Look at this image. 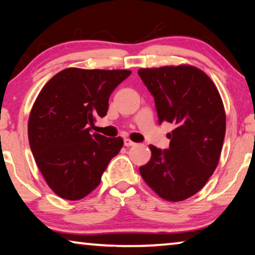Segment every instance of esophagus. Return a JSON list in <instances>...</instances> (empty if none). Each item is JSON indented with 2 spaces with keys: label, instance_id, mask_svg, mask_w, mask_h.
Returning a JSON list of instances; mask_svg holds the SVG:
<instances>
[{
  "label": "esophagus",
  "instance_id": "obj_1",
  "mask_svg": "<svg viewBox=\"0 0 255 255\" xmlns=\"http://www.w3.org/2000/svg\"><path fill=\"white\" fill-rule=\"evenodd\" d=\"M134 142L133 141H131L130 139H124V146L127 147H131V146H134Z\"/></svg>",
  "mask_w": 255,
  "mask_h": 255
}]
</instances>
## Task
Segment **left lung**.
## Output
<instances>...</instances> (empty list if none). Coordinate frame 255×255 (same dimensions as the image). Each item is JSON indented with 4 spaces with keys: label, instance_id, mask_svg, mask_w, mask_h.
Instances as JSON below:
<instances>
[{
    "label": "left lung",
    "instance_id": "1",
    "mask_svg": "<svg viewBox=\"0 0 255 255\" xmlns=\"http://www.w3.org/2000/svg\"><path fill=\"white\" fill-rule=\"evenodd\" d=\"M154 97L158 123L173 124L167 149L150 144V160L139 168L152 190L170 202L189 198L205 186L220 158L225 108L211 78L193 66L139 69Z\"/></svg>",
    "mask_w": 255,
    "mask_h": 255
}]
</instances>
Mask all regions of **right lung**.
<instances>
[{
  "instance_id": "1",
  "label": "right lung",
  "mask_w": 255,
  "mask_h": 255,
  "mask_svg": "<svg viewBox=\"0 0 255 255\" xmlns=\"http://www.w3.org/2000/svg\"><path fill=\"white\" fill-rule=\"evenodd\" d=\"M130 70L67 68L41 90L28 121V140L41 173L59 197L77 201L95 190L123 139L92 133L108 100Z\"/></svg>"
}]
</instances>
